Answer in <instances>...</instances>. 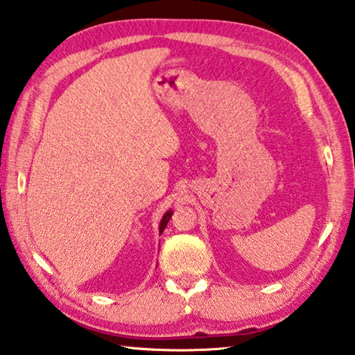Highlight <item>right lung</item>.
<instances>
[{"label":"right lung","mask_w":355,"mask_h":355,"mask_svg":"<svg viewBox=\"0 0 355 355\" xmlns=\"http://www.w3.org/2000/svg\"><path fill=\"white\" fill-rule=\"evenodd\" d=\"M171 217H172V211H168L164 214V217L162 218V223H159V232L164 231V227H166V225H168V221L171 220Z\"/></svg>","instance_id":"obj_1"}]
</instances>
